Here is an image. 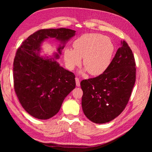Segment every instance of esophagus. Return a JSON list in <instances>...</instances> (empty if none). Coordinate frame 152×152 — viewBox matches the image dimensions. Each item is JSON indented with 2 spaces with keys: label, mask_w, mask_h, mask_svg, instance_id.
I'll list each match as a JSON object with an SVG mask.
<instances>
[{
  "label": "esophagus",
  "mask_w": 152,
  "mask_h": 152,
  "mask_svg": "<svg viewBox=\"0 0 152 152\" xmlns=\"http://www.w3.org/2000/svg\"><path fill=\"white\" fill-rule=\"evenodd\" d=\"M75 81H76V86L77 87H79L80 85V80L78 77H76L75 78Z\"/></svg>",
  "instance_id": "obj_1"
}]
</instances>
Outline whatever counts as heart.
I'll return each mask as SVG.
<instances>
[{"mask_svg":"<svg viewBox=\"0 0 152 152\" xmlns=\"http://www.w3.org/2000/svg\"><path fill=\"white\" fill-rule=\"evenodd\" d=\"M73 50L66 49L64 58L67 66L73 70L83 58V65L92 75L103 73L109 66L115 50L111 39L96 33L85 34L73 43Z\"/></svg>","mask_w":152,"mask_h":152,"instance_id":"1","label":"heart"}]
</instances>
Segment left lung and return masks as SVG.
I'll return each instance as SVG.
<instances>
[{
    "label": "left lung",
    "instance_id": "obj_1",
    "mask_svg": "<svg viewBox=\"0 0 152 152\" xmlns=\"http://www.w3.org/2000/svg\"><path fill=\"white\" fill-rule=\"evenodd\" d=\"M136 63L125 40L109 66L99 76L80 82L82 107L85 115L96 124L113 120L126 108L136 81Z\"/></svg>",
    "mask_w": 152,
    "mask_h": 152
}]
</instances>
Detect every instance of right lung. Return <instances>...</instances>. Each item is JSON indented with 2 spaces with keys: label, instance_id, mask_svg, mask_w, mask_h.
<instances>
[{
  "label": "right lung",
  "instance_id": "right-lung-1",
  "mask_svg": "<svg viewBox=\"0 0 152 152\" xmlns=\"http://www.w3.org/2000/svg\"><path fill=\"white\" fill-rule=\"evenodd\" d=\"M75 34V30L64 28L39 30L18 49L13 63L14 88L23 108L32 117L45 120L54 116L76 86L74 73L54 58L40 56L41 44L49 37L60 41L63 45L54 56L58 59L64 44Z\"/></svg>",
  "mask_w": 152,
  "mask_h": 152
}]
</instances>
